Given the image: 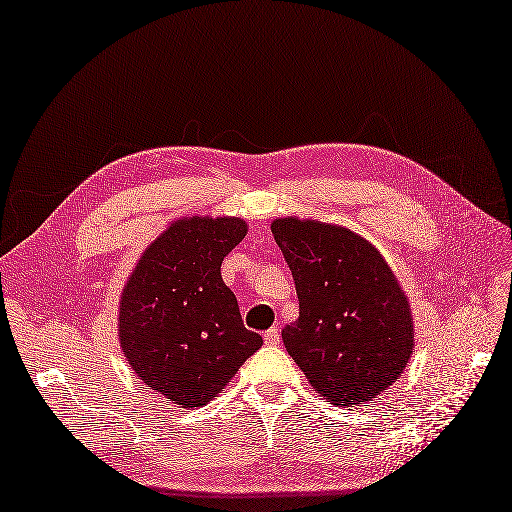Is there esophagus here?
I'll list each match as a JSON object with an SVG mask.
<instances>
[{"label": "esophagus", "mask_w": 512, "mask_h": 512, "mask_svg": "<svg viewBox=\"0 0 512 512\" xmlns=\"http://www.w3.org/2000/svg\"><path fill=\"white\" fill-rule=\"evenodd\" d=\"M280 330L278 328H269L267 332H265V343L267 345H278L280 343Z\"/></svg>", "instance_id": "esophagus-1"}]
</instances>
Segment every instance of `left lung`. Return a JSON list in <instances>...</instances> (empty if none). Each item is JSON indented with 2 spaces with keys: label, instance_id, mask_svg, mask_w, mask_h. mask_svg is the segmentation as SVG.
<instances>
[{
  "label": "left lung",
  "instance_id": "1",
  "mask_svg": "<svg viewBox=\"0 0 512 512\" xmlns=\"http://www.w3.org/2000/svg\"><path fill=\"white\" fill-rule=\"evenodd\" d=\"M271 232L299 299L297 321L282 330L286 352L323 400L371 402L413 356L415 326L400 280L376 245L343 226L282 217Z\"/></svg>",
  "mask_w": 512,
  "mask_h": 512
}]
</instances>
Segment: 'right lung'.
Segmentation results:
<instances>
[{
	"label": "right lung",
	"instance_id": "obj_1",
	"mask_svg": "<svg viewBox=\"0 0 512 512\" xmlns=\"http://www.w3.org/2000/svg\"><path fill=\"white\" fill-rule=\"evenodd\" d=\"M247 234L241 217H182L145 247L119 299V343L162 400L206 406L263 336L247 330L221 260Z\"/></svg>",
	"mask_w": 512,
	"mask_h": 512
}]
</instances>
